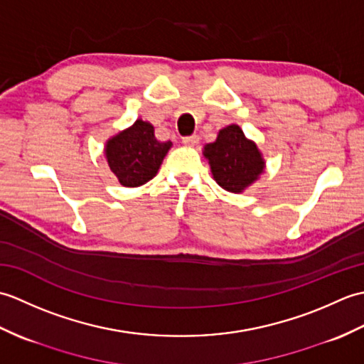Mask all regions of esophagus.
<instances>
[{
    "label": "esophagus",
    "mask_w": 364,
    "mask_h": 364,
    "mask_svg": "<svg viewBox=\"0 0 364 364\" xmlns=\"http://www.w3.org/2000/svg\"><path fill=\"white\" fill-rule=\"evenodd\" d=\"M183 144L186 146H196L198 144V136H188V137H183Z\"/></svg>",
    "instance_id": "esophagus-1"
}]
</instances>
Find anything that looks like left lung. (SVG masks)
Instances as JSON below:
<instances>
[{"label":"left lung","instance_id":"8db88e82","mask_svg":"<svg viewBox=\"0 0 364 364\" xmlns=\"http://www.w3.org/2000/svg\"><path fill=\"white\" fill-rule=\"evenodd\" d=\"M203 156L208 159L214 181L233 194L250 188L266 170V161L258 145L245 137L241 127L235 123L219 129L215 141L203 146Z\"/></svg>","mask_w":364,"mask_h":364}]
</instances>
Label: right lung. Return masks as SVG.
I'll list each match as a JSON object with an SVG mask.
<instances>
[{"label": "right lung", "mask_w": 364, "mask_h": 364, "mask_svg": "<svg viewBox=\"0 0 364 364\" xmlns=\"http://www.w3.org/2000/svg\"><path fill=\"white\" fill-rule=\"evenodd\" d=\"M172 142L154 137L150 122L137 119L106 141L105 158L111 172L125 188H139L156 176Z\"/></svg>", "instance_id": "right-lung-1"}]
</instances>
